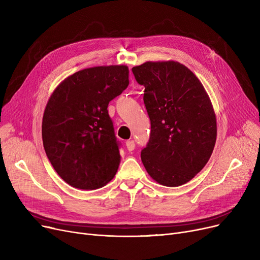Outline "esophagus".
I'll return each mask as SVG.
<instances>
[{
  "instance_id": "obj_1",
  "label": "esophagus",
  "mask_w": 260,
  "mask_h": 260,
  "mask_svg": "<svg viewBox=\"0 0 260 260\" xmlns=\"http://www.w3.org/2000/svg\"><path fill=\"white\" fill-rule=\"evenodd\" d=\"M126 147H127V149H128L129 152L134 151V149H135V142L133 140L126 141Z\"/></svg>"
}]
</instances>
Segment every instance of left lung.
<instances>
[{"label": "left lung", "mask_w": 260, "mask_h": 260, "mask_svg": "<svg viewBox=\"0 0 260 260\" xmlns=\"http://www.w3.org/2000/svg\"><path fill=\"white\" fill-rule=\"evenodd\" d=\"M132 71L145 88L151 120L149 140L141 151L143 166L158 183L182 185L213 153L217 125L211 100L198 78L179 62H145Z\"/></svg>", "instance_id": "1"}]
</instances>
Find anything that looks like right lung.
<instances>
[{"label": "right lung", "mask_w": 260, "mask_h": 260, "mask_svg": "<svg viewBox=\"0 0 260 260\" xmlns=\"http://www.w3.org/2000/svg\"><path fill=\"white\" fill-rule=\"evenodd\" d=\"M128 83L127 66H97L67 77L50 95L43 145L54 171L70 185L95 189L114 178L120 142L107 106Z\"/></svg>", "instance_id": "obj_1"}]
</instances>
